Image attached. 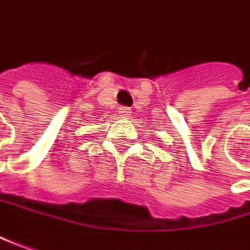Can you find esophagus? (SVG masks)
I'll use <instances>...</instances> for the list:
<instances>
[{
	"mask_svg": "<svg viewBox=\"0 0 250 250\" xmlns=\"http://www.w3.org/2000/svg\"><path fill=\"white\" fill-rule=\"evenodd\" d=\"M130 113H131V109H130V107H120V116L128 117Z\"/></svg>",
	"mask_w": 250,
	"mask_h": 250,
	"instance_id": "obj_1",
	"label": "esophagus"
}]
</instances>
